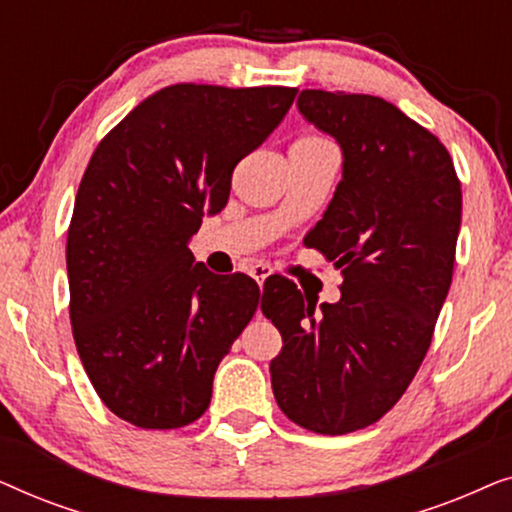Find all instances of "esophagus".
<instances>
[{
    "label": "esophagus",
    "instance_id": "esophagus-1",
    "mask_svg": "<svg viewBox=\"0 0 512 512\" xmlns=\"http://www.w3.org/2000/svg\"><path fill=\"white\" fill-rule=\"evenodd\" d=\"M249 275L254 277L258 284H263L265 279L272 275V265H268V263H251L249 265Z\"/></svg>",
    "mask_w": 512,
    "mask_h": 512
}]
</instances>
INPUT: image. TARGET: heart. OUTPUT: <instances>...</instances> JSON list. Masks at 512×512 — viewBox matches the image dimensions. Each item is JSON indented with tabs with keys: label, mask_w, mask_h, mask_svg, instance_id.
I'll return each instance as SVG.
<instances>
[{
	"label": "heart",
	"mask_w": 512,
	"mask_h": 512,
	"mask_svg": "<svg viewBox=\"0 0 512 512\" xmlns=\"http://www.w3.org/2000/svg\"><path fill=\"white\" fill-rule=\"evenodd\" d=\"M321 146H331V144L319 135H303L300 139H296V144H293L291 149H321Z\"/></svg>",
	"instance_id": "heart-1"
}]
</instances>
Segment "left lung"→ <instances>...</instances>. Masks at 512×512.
<instances>
[{
    "mask_svg": "<svg viewBox=\"0 0 512 512\" xmlns=\"http://www.w3.org/2000/svg\"><path fill=\"white\" fill-rule=\"evenodd\" d=\"M298 109L338 139L342 181L305 244L342 268L340 300L293 282L265 289L261 310L284 347L272 391L291 422L342 436L394 408L429 352L452 284L461 181L445 144L375 95L303 90Z\"/></svg>",
    "mask_w": 512,
    "mask_h": 512,
    "instance_id": "8db88e82",
    "label": "left lung"
}]
</instances>
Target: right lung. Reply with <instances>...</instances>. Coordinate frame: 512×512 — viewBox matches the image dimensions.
I'll list each match as a JSON object with an SVG mask.
<instances>
[{"label": "right lung", "mask_w": 512, "mask_h": 512, "mask_svg": "<svg viewBox=\"0 0 512 512\" xmlns=\"http://www.w3.org/2000/svg\"><path fill=\"white\" fill-rule=\"evenodd\" d=\"M296 93L174 83L90 156L67 230L69 321L97 396L139 429H181L209 408L216 368L261 303L254 279L214 275L188 240Z\"/></svg>", "instance_id": "add662e5"}]
</instances>
